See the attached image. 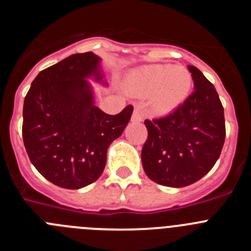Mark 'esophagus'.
Wrapping results in <instances>:
<instances>
[{
    "label": "esophagus",
    "instance_id": "obj_1",
    "mask_svg": "<svg viewBox=\"0 0 251 251\" xmlns=\"http://www.w3.org/2000/svg\"><path fill=\"white\" fill-rule=\"evenodd\" d=\"M142 121H143V117H142L141 110H139L138 108H134L132 114V122H134V123H139V122Z\"/></svg>",
    "mask_w": 251,
    "mask_h": 251
}]
</instances>
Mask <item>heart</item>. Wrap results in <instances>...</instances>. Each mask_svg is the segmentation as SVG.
<instances>
[{
  "instance_id": "obj_1",
  "label": "heart",
  "mask_w": 251,
  "mask_h": 251,
  "mask_svg": "<svg viewBox=\"0 0 251 251\" xmlns=\"http://www.w3.org/2000/svg\"><path fill=\"white\" fill-rule=\"evenodd\" d=\"M192 75L185 66L147 65L133 73L128 81L129 92L150 94L153 112L166 114L179 106L190 94Z\"/></svg>"
}]
</instances>
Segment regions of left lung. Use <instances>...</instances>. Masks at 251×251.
Returning <instances> with one entry per match:
<instances>
[{
    "label": "left lung",
    "instance_id": "obj_1",
    "mask_svg": "<svg viewBox=\"0 0 251 251\" xmlns=\"http://www.w3.org/2000/svg\"><path fill=\"white\" fill-rule=\"evenodd\" d=\"M187 68L194 92L170 114L145 121L143 170L152 181L168 187H185L202 178L225 142L224 108L215 86L196 66Z\"/></svg>",
    "mask_w": 251,
    "mask_h": 251
}]
</instances>
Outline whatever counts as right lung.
I'll use <instances>...</instances> for the list:
<instances>
[{
  "instance_id": "right-lung-1",
  "label": "right lung",
  "mask_w": 251,
  "mask_h": 251,
  "mask_svg": "<svg viewBox=\"0 0 251 251\" xmlns=\"http://www.w3.org/2000/svg\"><path fill=\"white\" fill-rule=\"evenodd\" d=\"M100 57L74 54L40 72L24 101L22 138L31 163L54 185L77 190L103 174L106 151L127 127L133 106L109 115L95 105Z\"/></svg>"
}]
</instances>
